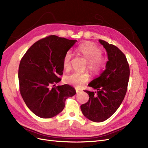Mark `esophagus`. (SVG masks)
<instances>
[{
    "instance_id": "1",
    "label": "esophagus",
    "mask_w": 148,
    "mask_h": 148,
    "mask_svg": "<svg viewBox=\"0 0 148 148\" xmlns=\"http://www.w3.org/2000/svg\"><path fill=\"white\" fill-rule=\"evenodd\" d=\"M81 89H77L76 88V92H77V93H79V92H81Z\"/></svg>"
}]
</instances>
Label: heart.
Masks as SVG:
<instances>
[{"mask_svg": "<svg viewBox=\"0 0 148 148\" xmlns=\"http://www.w3.org/2000/svg\"><path fill=\"white\" fill-rule=\"evenodd\" d=\"M77 52L88 60V68L94 75L99 74L104 69L106 58L102 54L101 49L92 42L82 44L77 49ZM72 53L68 51L65 53L63 59V66L65 70H68L71 66ZM90 79V75L87 71H75L65 77L66 83L79 87L87 83Z\"/></svg>", "mask_w": 148, "mask_h": 148, "instance_id": "1", "label": "heart"}]
</instances>
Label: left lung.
Here are the masks:
<instances>
[{"label": "left lung", "instance_id": "obj_1", "mask_svg": "<svg viewBox=\"0 0 148 148\" xmlns=\"http://www.w3.org/2000/svg\"><path fill=\"white\" fill-rule=\"evenodd\" d=\"M107 52L109 60L106 70L88 86L96 91L84 90L88 101L81 106L83 114L89 120L101 122L108 119L118 109L127 91L130 67L124 53L113 44L99 40Z\"/></svg>", "mask_w": 148, "mask_h": 148}]
</instances>
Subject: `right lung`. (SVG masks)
Returning <instances> with one entry per match:
<instances>
[{"instance_id": "right-lung-1", "label": "right lung", "mask_w": 148, "mask_h": 148, "mask_svg": "<svg viewBox=\"0 0 148 148\" xmlns=\"http://www.w3.org/2000/svg\"><path fill=\"white\" fill-rule=\"evenodd\" d=\"M76 42L49 36L33 44L21 59L20 92L29 110L39 117L48 119L59 114L67 98L76 94L69 84L54 87L63 75L64 56Z\"/></svg>"}]
</instances>
